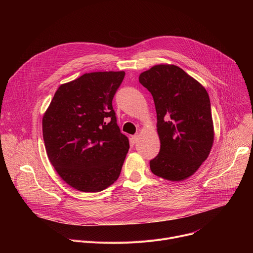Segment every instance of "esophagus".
I'll return each instance as SVG.
<instances>
[{"instance_id":"obj_1","label":"esophagus","mask_w":253,"mask_h":253,"mask_svg":"<svg viewBox=\"0 0 253 253\" xmlns=\"http://www.w3.org/2000/svg\"><path fill=\"white\" fill-rule=\"evenodd\" d=\"M132 142L133 143H137L138 142V140H139V135L138 134H136V135H134V136H132Z\"/></svg>"}]
</instances>
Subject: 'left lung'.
Wrapping results in <instances>:
<instances>
[{
  "mask_svg": "<svg viewBox=\"0 0 253 253\" xmlns=\"http://www.w3.org/2000/svg\"><path fill=\"white\" fill-rule=\"evenodd\" d=\"M139 82L152 94L157 113L161 145L150 169L163 179L182 181L197 171L213 145L208 93L181 68L169 64L143 72Z\"/></svg>",
  "mask_w": 253,
  "mask_h": 253,
  "instance_id": "left-lung-1",
  "label": "left lung"
}]
</instances>
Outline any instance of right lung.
<instances>
[{
    "mask_svg": "<svg viewBox=\"0 0 253 253\" xmlns=\"http://www.w3.org/2000/svg\"><path fill=\"white\" fill-rule=\"evenodd\" d=\"M124 71L92 72L62 84L43 120L48 158L64 181L99 192L118 179L129 150L112 106Z\"/></svg>",
    "mask_w": 253,
    "mask_h": 253,
    "instance_id": "1",
    "label": "right lung"
}]
</instances>
